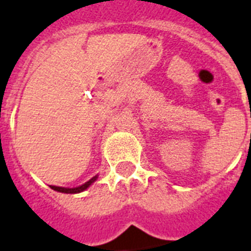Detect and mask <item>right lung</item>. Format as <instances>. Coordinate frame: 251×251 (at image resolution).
I'll use <instances>...</instances> for the list:
<instances>
[{
	"label": "right lung",
	"instance_id": "1",
	"mask_svg": "<svg viewBox=\"0 0 251 251\" xmlns=\"http://www.w3.org/2000/svg\"><path fill=\"white\" fill-rule=\"evenodd\" d=\"M96 180H97V176H94V177H92L89 181H87L85 184H83V185L76 186V188H62V186H55V185H50V188L54 190H57V192H61V193L75 194V193H80V192H83V190H85L87 188H89V186H91Z\"/></svg>",
	"mask_w": 251,
	"mask_h": 251
}]
</instances>
